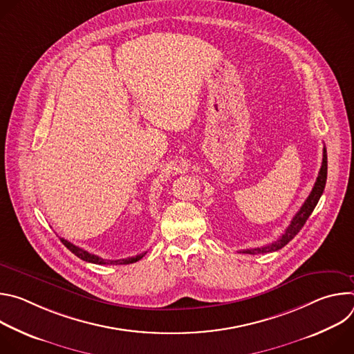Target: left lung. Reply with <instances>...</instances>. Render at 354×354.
I'll return each mask as SVG.
<instances>
[{"label":"left lung","instance_id":"8db88e82","mask_svg":"<svg viewBox=\"0 0 354 354\" xmlns=\"http://www.w3.org/2000/svg\"><path fill=\"white\" fill-rule=\"evenodd\" d=\"M326 176H328V156H326V148L324 147V158H322V165H321L318 178H317V182H315L310 196L304 201V205L301 206V209L292 217V220H291L290 225L287 227V230L284 231V234L277 241H274L269 245L255 248V249H245V250H242L243 254H249V255L269 254V252H274V250H279L283 246H286L299 232V230L304 227L306 221L308 220V217L314 212L315 206L318 205V200L321 198V196L324 193V189H325V185H326Z\"/></svg>","mask_w":354,"mask_h":354}]
</instances>
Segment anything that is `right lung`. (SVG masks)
<instances>
[{
	"label": "right lung",
	"mask_w": 354,
	"mask_h": 354,
	"mask_svg": "<svg viewBox=\"0 0 354 354\" xmlns=\"http://www.w3.org/2000/svg\"><path fill=\"white\" fill-rule=\"evenodd\" d=\"M60 239H62V242L64 243V246H67V249H70L75 257H78L80 259H82V261H85V262L95 263V265H129V263H134V262L140 261V259L147 254V252H144V254H140V255H137V257H131V258H126V259H118V261H109V259H102V258H99V257H96V255L89 254V252L81 249L80 246H75L74 243L68 242V241L64 239V238H60Z\"/></svg>",
	"instance_id": "obj_1"
}]
</instances>
